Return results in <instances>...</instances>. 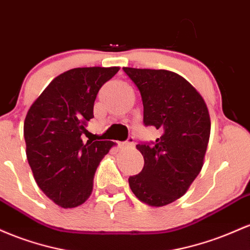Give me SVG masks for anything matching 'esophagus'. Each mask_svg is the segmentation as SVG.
Wrapping results in <instances>:
<instances>
[{"label":"esophagus","instance_id":"esophagus-1","mask_svg":"<svg viewBox=\"0 0 250 250\" xmlns=\"http://www.w3.org/2000/svg\"><path fill=\"white\" fill-rule=\"evenodd\" d=\"M119 146L122 148H130L134 146V139L133 137H128V139L126 140L124 143H120Z\"/></svg>","mask_w":250,"mask_h":250}]
</instances>
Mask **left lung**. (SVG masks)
<instances>
[{
    "label": "left lung",
    "mask_w": 250,
    "mask_h": 250,
    "mask_svg": "<svg viewBox=\"0 0 250 250\" xmlns=\"http://www.w3.org/2000/svg\"><path fill=\"white\" fill-rule=\"evenodd\" d=\"M123 69L142 95L145 126L162 132L152 144L137 145L144 167L128 178V184L143 203L167 206L182 197L201 172L210 137L208 107L197 89L177 73Z\"/></svg>",
    "instance_id": "obj_1"
}]
</instances>
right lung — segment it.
<instances>
[{
	"label": "right lung",
	"mask_w": 250,
	"mask_h": 250,
	"mask_svg": "<svg viewBox=\"0 0 250 250\" xmlns=\"http://www.w3.org/2000/svg\"><path fill=\"white\" fill-rule=\"evenodd\" d=\"M119 67H83L58 75L33 103L24 119L26 153L35 182L61 208L91 196L95 170L113 146L110 140L83 142L98 92Z\"/></svg>",
	"instance_id": "obj_1"
}]
</instances>
